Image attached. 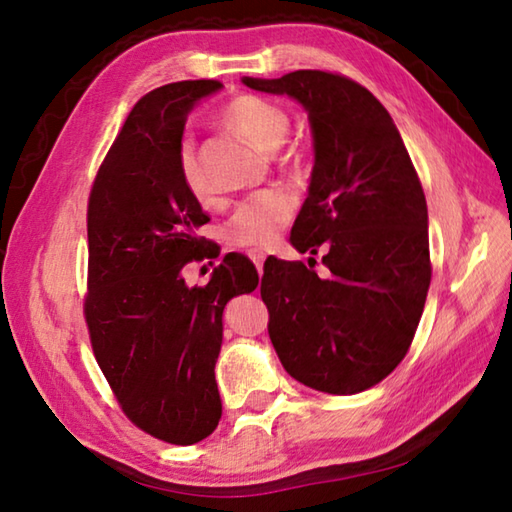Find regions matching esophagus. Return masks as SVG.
<instances>
[{
	"label": "esophagus",
	"instance_id": "34e87169",
	"mask_svg": "<svg viewBox=\"0 0 512 512\" xmlns=\"http://www.w3.org/2000/svg\"><path fill=\"white\" fill-rule=\"evenodd\" d=\"M250 259H253V262H255L259 275H262V271H264V253H259V250H253V253H250Z\"/></svg>",
	"mask_w": 512,
	"mask_h": 512
}]
</instances>
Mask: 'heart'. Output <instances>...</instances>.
<instances>
[{
    "label": "heart",
    "instance_id": "b5f03b06",
    "mask_svg": "<svg viewBox=\"0 0 512 512\" xmlns=\"http://www.w3.org/2000/svg\"><path fill=\"white\" fill-rule=\"evenodd\" d=\"M223 124L244 135L262 153H275L287 140L291 131V117L287 110L275 103L244 94L232 99L221 112ZM178 176L180 183L196 201H205L210 196L205 173L198 160L196 146L183 142L178 151ZM293 203L282 192H264L250 201L241 203L228 221V237L237 246L262 248L273 244L280 230L291 221Z\"/></svg>",
    "mask_w": 512,
    "mask_h": 512
}]
</instances>
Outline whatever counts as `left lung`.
Here are the masks:
<instances>
[{"mask_svg":"<svg viewBox=\"0 0 512 512\" xmlns=\"http://www.w3.org/2000/svg\"><path fill=\"white\" fill-rule=\"evenodd\" d=\"M241 83L307 110L314 169L291 246L314 264L323 253L329 268L318 277L302 262L264 264L268 336L300 384L368 391L409 352L431 282L427 201L409 151L388 110L345 76L298 69Z\"/></svg>","mask_w":512,"mask_h":512,"instance_id":"1","label":"left lung"}]
</instances>
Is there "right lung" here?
I'll return each mask as SVG.
<instances>
[{"label": "right lung", "instance_id": "add662e5", "mask_svg": "<svg viewBox=\"0 0 512 512\" xmlns=\"http://www.w3.org/2000/svg\"><path fill=\"white\" fill-rule=\"evenodd\" d=\"M219 81H180L135 103L103 160L88 205V320L94 357L142 431L194 445L221 420L214 366L223 309L257 289L248 257L230 253L205 287L183 268L207 255L210 216L178 176L187 115Z\"/></svg>", "mask_w": 512, "mask_h": 512}]
</instances>
